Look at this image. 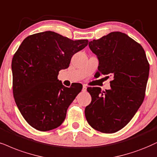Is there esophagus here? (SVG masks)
Instances as JSON below:
<instances>
[{"mask_svg":"<svg viewBox=\"0 0 157 157\" xmlns=\"http://www.w3.org/2000/svg\"><path fill=\"white\" fill-rule=\"evenodd\" d=\"M86 85H84V86H83V88H82V91H84V92H86Z\"/></svg>","mask_w":157,"mask_h":157,"instance_id":"1","label":"esophagus"}]
</instances>
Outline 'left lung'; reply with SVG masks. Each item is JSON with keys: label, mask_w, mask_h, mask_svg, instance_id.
Instances as JSON below:
<instances>
[{"label": "left lung", "mask_w": 157, "mask_h": 157, "mask_svg": "<svg viewBox=\"0 0 157 157\" xmlns=\"http://www.w3.org/2000/svg\"><path fill=\"white\" fill-rule=\"evenodd\" d=\"M89 46L99 61L98 75L113 78L105 92L87 88L92 101L85 108V117L96 130L116 132L130 121L144 102L149 64L140 44L123 33H110L91 40Z\"/></svg>", "instance_id": "1"}]
</instances>
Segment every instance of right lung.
Returning a JSON list of instances; mask_svg holds the SVG:
<instances>
[{"mask_svg":"<svg viewBox=\"0 0 157 157\" xmlns=\"http://www.w3.org/2000/svg\"><path fill=\"white\" fill-rule=\"evenodd\" d=\"M88 42L45 31L28 36L19 46L11 63L13 98L22 117L33 128L45 132L64 121L82 85L76 83L65 87L57 75Z\"/></svg>","mask_w":157,"mask_h":157,"instance_id":"add662e5","label":"right lung"}]
</instances>
